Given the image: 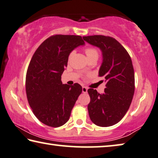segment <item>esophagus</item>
<instances>
[{"label": "esophagus", "instance_id": "obj_1", "mask_svg": "<svg viewBox=\"0 0 158 158\" xmlns=\"http://www.w3.org/2000/svg\"><path fill=\"white\" fill-rule=\"evenodd\" d=\"M87 91H88V88L86 86H83L82 87V92L84 93V94H86Z\"/></svg>", "mask_w": 158, "mask_h": 158}]
</instances>
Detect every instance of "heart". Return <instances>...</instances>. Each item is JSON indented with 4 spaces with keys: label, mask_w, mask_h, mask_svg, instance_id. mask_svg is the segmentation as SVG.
Wrapping results in <instances>:
<instances>
[{
    "label": "heart",
    "mask_w": 158,
    "mask_h": 158,
    "mask_svg": "<svg viewBox=\"0 0 158 158\" xmlns=\"http://www.w3.org/2000/svg\"><path fill=\"white\" fill-rule=\"evenodd\" d=\"M86 56L87 57H94V56H96V57H98V52L97 49L95 48H88L86 49ZM72 56V53H70L69 56V58L70 59L71 58V57Z\"/></svg>",
    "instance_id": "obj_1"
}]
</instances>
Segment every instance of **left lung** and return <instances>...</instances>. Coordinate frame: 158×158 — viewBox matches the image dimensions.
Wrapping results in <instances>:
<instances>
[{"mask_svg": "<svg viewBox=\"0 0 158 158\" xmlns=\"http://www.w3.org/2000/svg\"><path fill=\"white\" fill-rule=\"evenodd\" d=\"M84 41L100 48L102 63L99 77H103L106 88L103 94L89 89L90 119L99 127H110L128 111L135 90L134 70L128 52L116 39L102 35L84 36Z\"/></svg>", "mask_w": 158, "mask_h": 158, "instance_id": "8db88e82", "label": "left lung"}]
</instances>
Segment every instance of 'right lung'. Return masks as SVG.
I'll return each mask as SVG.
<instances>
[{
    "instance_id": "add662e5",
    "label": "right lung",
    "mask_w": 158,
    "mask_h": 158,
    "mask_svg": "<svg viewBox=\"0 0 158 158\" xmlns=\"http://www.w3.org/2000/svg\"><path fill=\"white\" fill-rule=\"evenodd\" d=\"M81 36L56 34L39 46L32 56L26 74V93L36 118L51 127L68 121L82 87L62 84L61 75L67 66L70 52L84 45Z\"/></svg>"
}]
</instances>
